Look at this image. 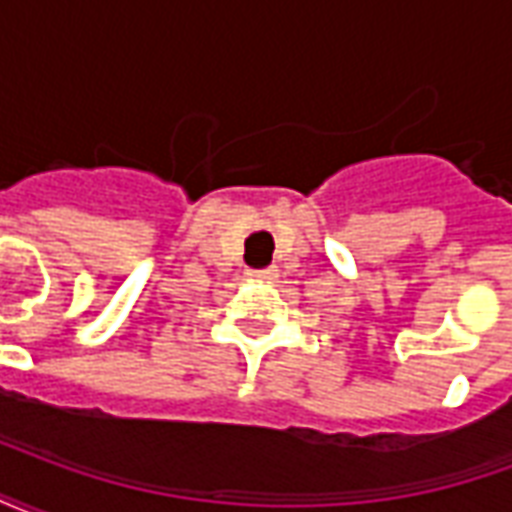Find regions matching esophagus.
Instances as JSON below:
<instances>
[{
    "mask_svg": "<svg viewBox=\"0 0 512 512\" xmlns=\"http://www.w3.org/2000/svg\"><path fill=\"white\" fill-rule=\"evenodd\" d=\"M279 277L277 268H263V271H249V279L252 282H274Z\"/></svg>",
    "mask_w": 512,
    "mask_h": 512,
    "instance_id": "1",
    "label": "esophagus"
}]
</instances>
